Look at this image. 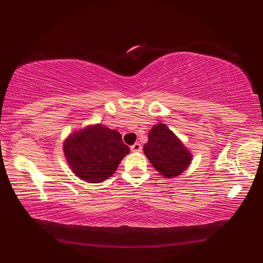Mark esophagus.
Returning a JSON list of instances; mask_svg holds the SVG:
<instances>
[{
	"label": "esophagus",
	"instance_id": "1",
	"mask_svg": "<svg viewBox=\"0 0 263 263\" xmlns=\"http://www.w3.org/2000/svg\"><path fill=\"white\" fill-rule=\"evenodd\" d=\"M142 150V146L140 143H135L133 144V146H131V152H133V153H140Z\"/></svg>",
	"mask_w": 263,
	"mask_h": 263
}]
</instances>
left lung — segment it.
<instances>
[{"label":"left lung","mask_w":263,"mask_h":263,"mask_svg":"<svg viewBox=\"0 0 263 263\" xmlns=\"http://www.w3.org/2000/svg\"><path fill=\"white\" fill-rule=\"evenodd\" d=\"M143 153L159 174L171 178L181 175L191 164L192 155L164 123L154 125Z\"/></svg>","instance_id":"left-lung-1"}]
</instances>
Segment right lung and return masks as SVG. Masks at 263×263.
I'll use <instances>...</instances> for the list:
<instances>
[{"label": "right lung", "instance_id": "add662e5", "mask_svg": "<svg viewBox=\"0 0 263 263\" xmlns=\"http://www.w3.org/2000/svg\"><path fill=\"white\" fill-rule=\"evenodd\" d=\"M63 150L74 174L89 183L107 180L130 153L120 133L102 124L73 132L65 139Z\"/></svg>", "mask_w": 263, "mask_h": 263}]
</instances>
